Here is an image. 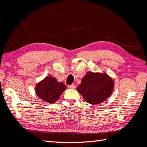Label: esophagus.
I'll list each match as a JSON object with an SVG mask.
<instances>
[{
	"label": "esophagus",
	"instance_id": "1",
	"mask_svg": "<svg viewBox=\"0 0 147 147\" xmlns=\"http://www.w3.org/2000/svg\"><path fill=\"white\" fill-rule=\"evenodd\" d=\"M69 88L70 89H75V86L74 85V84H71V85H69Z\"/></svg>",
	"mask_w": 147,
	"mask_h": 147
}]
</instances>
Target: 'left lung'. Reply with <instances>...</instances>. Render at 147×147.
<instances>
[{"instance_id": "left-lung-1", "label": "left lung", "mask_w": 147, "mask_h": 147, "mask_svg": "<svg viewBox=\"0 0 147 147\" xmlns=\"http://www.w3.org/2000/svg\"><path fill=\"white\" fill-rule=\"evenodd\" d=\"M113 86V80L106 74L89 72L82 78L77 90L88 103L96 105L107 99Z\"/></svg>"}]
</instances>
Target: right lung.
I'll use <instances>...</instances> for the list:
<instances>
[{
	"label": "right lung",
	"mask_w": 147,
	"mask_h": 147,
	"mask_svg": "<svg viewBox=\"0 0 147 147\" xmlns=\"http://www.w3.org/2000/svg\"><path fill=\"white\" fill-rule=\"evenodd\" d=\"M65 89V84L63 82L59 83L55 78L50 76L37 84L35 92L40 98L51 104L58 100Z\"/></svg>",
	"instance_id": "1"
}]
</instances>
